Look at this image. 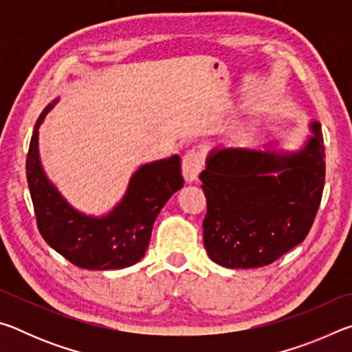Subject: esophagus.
Returning a JSON list of instances; mask_svg holds the SVG:
<instances>
[{
	"label": "esophagus",
	"mask_w": 352,
	"mask_h": 352,
	"mask_svg": "<svg viewBox=\"0 0 352 352\" xmlns=\"http://www.w3.org/2000/svg\"><path fill=\"white\" fill-rule=\"evenodd\" d=\"M182 169L184 180L188 183H192L199 178V174L204 169V158H201V153L199 151H188L184 153L183 162H182Z\"/></svg>",
	"instance_id": "34e87169"
}]
</instances>
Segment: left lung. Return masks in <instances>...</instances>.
<instances>
[{
    "instance_id": "8db88e82",
    "label": "left lung",
    "mask_w": 352,
    "mask_h": 352,
    "mask_svg": "<svg viewBox=\"0 0 352 352\" xmlns=\"http://www.w3.org/2000/svg\"><path fill=\"white\" fill-rule=\"evenodd\" d=\"M296 152L212 148L200 174L204 242L226 269L269 265L305 241L324 186L320 122Z\"/></svg>"
}]
</instances>
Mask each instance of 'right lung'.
<instances>
[{
	"label": "right lung",
	"mask_w": 352,
	"mask_h": 352,
	"mask_svg": "<svg viewBox=\"0 0 352 352\" xmlns=\"http://www.w3.org/2000/svg\"><path fill=\"white\" fill-rule=\"evenodd\" d=\"M57 99L41 111L29 144L26 177L40 234L47 245L80 269L115 270L144 258L158 212L183 188L180 157L142 164L129 182L127 192L102 217L87 216L62 197L43 170L38 127Z\"/></svg>",
	"instance_id": "obj_1"
}]
</instances>
